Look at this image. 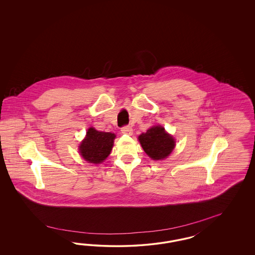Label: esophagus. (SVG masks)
<instances>
[{"label": "esophagus", "instance_id": "obj_1", "mask_svg": "<svg viewBox=\"0 0 255 255\" xmlns=\"http://www.w3.org/2000/svg\"><path fill=\"white\" fill-rule=\"evenodd\" d=\"M122 132L123 133H125V134H129V135H131L132 134V128H131V126H124L122 128Z\"/></svg>", "mask_w": 255, "mask_h": 255}]
</instances>
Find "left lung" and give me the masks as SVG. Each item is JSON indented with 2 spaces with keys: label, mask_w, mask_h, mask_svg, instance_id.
Segmentation results:
<instances>
[{
  "label": "left lung",
  "mask_w": 255,
  "mask_h": 255,
  "mask_svg": "<svg viewBox=\"0 0 255 255\" xmlns=\"http://www.w3.org/2000/svg\"><path fill=\"white\" fill-rule=\"evenodd\" d=\"M144 151L152 160H163L169 156L176 146L174 137L167 133L161 125H155L138 136Z\"/></svg>",
  "instance_id": "obj_1"
}]
</instances>
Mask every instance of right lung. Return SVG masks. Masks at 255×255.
<instances>
[{
  "instance_id": "right-lung-1",
  "label": "right lung",
  "mask_w": 255,
  "mask_h": 255,
  "mask_svg": "<svg viewBox=\"0 0 255 255\" xmlns=\"http://www.w3.org/2000/svg\"><path fill=\"white\" fill-rule=\"evenodd\" d=\"M115 133L88 129L85 138L79 145V153L90 163L98 164L104 162L110 154L114 145Z\"/></svg>"
}]
</instances>
